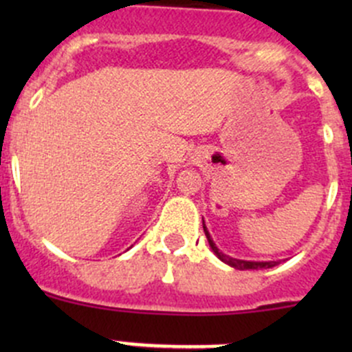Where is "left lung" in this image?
<instances>
[{
	"mask_svg": "<svg viewBox=\"0 0 352 352\" xmlns=\"http://www.w3.org/2000/svg\"><path fill=\"white\" fill-rule=\"evenodd\" d=\"M202 228H204L206 239H208L209 247H211V250L214 252L216 257H218L221 262H225V264H228L230 267H235V269H239V271H247V269H269V267H274V265L279 264L278 261L255 262V261H242V258H233V257H230V255L223 254V252L219 250L218 247H216V243L212 242L211 235H209L208 228H206V225H204V219H202Z\"/></svg>",
	"mask_w": 352,
	"mask_h": 352,
	"instance_id": "obj_1",
	"label": "left lung"
}]
</instances>
